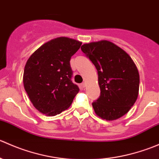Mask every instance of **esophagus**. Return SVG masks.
Masks as SVG:
<instances>
[{"instance_id": "obj_1", "label": "esophagus", "mask_w": 159, "mask_h": 159, "mask_svg": "<svg viewBox=\"0 0 159 159\" xmlns=\"http://www.w3.org/2000/svg\"><path fill=\"white\" fill-rule=\"evenodd\" d=\"M85 86H86V83H85V82H83L82 84H81V87L82 88V89H84V88H85Z\"/></svg>"}]
</instances>
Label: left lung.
Listing matches in <instances>:
<instances>
[{"label":"left lung","instance_id":"left-lung-1","mask_svg":"<svg viewBox=\"0 0 159 159\" xmlns=\"http://www.w3.org/2000/svg\"><path fill=\"white\" fill-rule=\"evenodd\" d=\"M81 49L98 75L101 95L92 103L94 112L107 121L121 118L139 95V74L135 64L124 50L105 40L84 44Z\"/></svg>","mask_w":159,"mask_h":159}]
</instances>
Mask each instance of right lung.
I'll return each instance as SVG.
<instances>
[{
  "instance_id": "right-lung-1",
  "label": "right lung",
  "mask_w": 159,
  "mask_h": 159,
  "mask_svg": "<svg viewBox=\"0 0 159 159\" xmlns=\"http://www.w3.org/2000/svg\"><path fill=\"white\" fill-rule=\"evenodd\" d=\"M81 42L60 37L37 49L27 61L23 82L34 108L48 116H54L68 109L79 91L71 81L70 65L72 55Z\"/></svg>"
}]
</instances>
